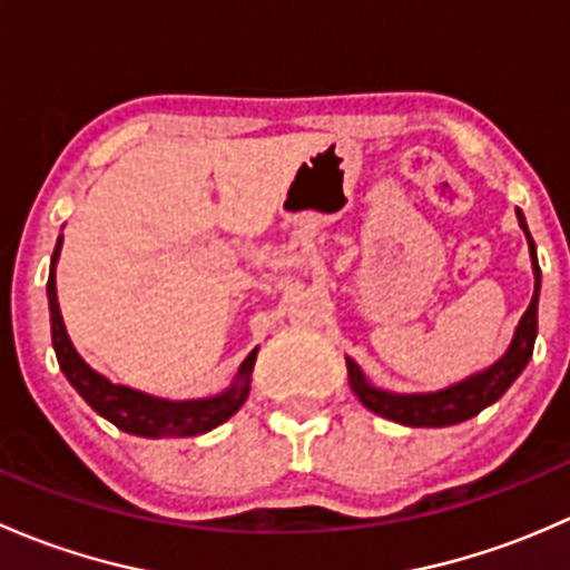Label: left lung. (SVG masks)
I'll return each mask as SVG.
<instances>
[{
    "label": "left lung",
    "instance_id": "obj_1",
    "mask_svg": "<svg viewBox=\"0 0 570 570\" xmlns=\"http://www.w3.org/2000/svg\"><path fill=\"white\" fill-rule=\"evenodd\" d=\"M519 217V226L524 228L527 243H530V258H532V273H534V295L530 308L524 312V317L519 320V327L513 333V342L504 350L502 358L497 364H491L488 370L476 372V375L465 377V381L455 383V386H446L441 392L430 394H394L383 392V389L372 386L364 377L361 366L353 358H347V375H350V389L355 396L370 407L372 413L383 419H392L396 424H405V428H450V424L465 422V419L476 416L482 407L493 405L510 386H513L515 377L524 372V366L530 364L532 350H534V336H538V297H540V267H538V253H534V243L530 237V228H527L524 215L521 209H515Z\"/></svg>",
    "mask_w": 570,
    "mask_h": 570
}]
</instances>
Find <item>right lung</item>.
Here are the masks:
<instances>
[{"instance_id": "add662e5", "label": "right lung", "mask_w": 570, "mask_h": 570, "mask_svg": "<svg viewBox=\"0 0 570 570\" xmlns=\"http://www.w3.org/2000/svg\"><path fill=\"white\" fill-rule=\"evenodd\" d=\"M60 245L62 237L57 239V248L51 253L49 284H46L51 314V344H55L57 364H60L62 375L68 377V383L77 389L79 396L96 413L109 419L124 433L142 435V439H187V435L209 433V430H215L217 424L232 419L243 407L250 392V372L253 364H256L258 347L250 350L248 358L243 361L232 386L217 396H206V400H163V396H151L137 392V389L118 386V383L107 381L105 375L90 370L82 355L73 350L66 325H62L60 303H57L55 264L60 258Z\"/></svg>"}]
</instances>
